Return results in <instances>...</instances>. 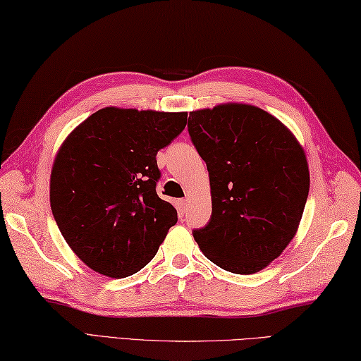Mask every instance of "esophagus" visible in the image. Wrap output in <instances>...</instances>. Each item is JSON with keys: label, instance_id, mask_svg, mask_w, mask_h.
Masks as SVG:
<instances>
[{"label": "esophagus", "instance_id": "esophagus-1", "mask_svg": "<svg viewBox=\"0 0 361 361\" xmlns=\"http://www.w3.org/2000/svg\"><path fill=\"white\" fill-rule=\"evenodd\" d=\"M179 207L180 210H185L188 207V200H179Z\"/></svg>", "mask_w": 361, "mask_h": 361}]
</instances>
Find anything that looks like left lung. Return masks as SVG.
I'll use <instances>...</instances> for the list:
<instances>
[{"label": "left lung", "mask_w": 361, "mask_h": 361, "mask_svg": "<svg viewBox=\"0 0 361 361\" xmlns=\"http://www.w3.org/2000/svg\"><path fill=\"white\" fill-rule=\"evenodd\" d=\"M188 132L207 165L212 216L193 237L210 262L254 274L298 232L310 188L302 145L257 106L224 102L190 112Z\"/></svg>", "instance_id": "8db88e82"}]
</instances>
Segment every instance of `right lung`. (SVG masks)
<instances>
[{
  "label": "right lung",
  "instance_id": "obj_1",
  "mask_svg": "<svg viewBox=\"0 0 361 361\" xmlns=\"http://www.w3.org/2000/svg\"><path fill=\"white\" fill-rule=\"evenodd\" d=\"M185 126L187 112L104 107L63 140L49 178L51 210L88 268L121 279L157 254L178 212L156 191V156Z\"/></svg>",
  "mask_w": 361,
  "mask_h": 361
}]
</instances>
